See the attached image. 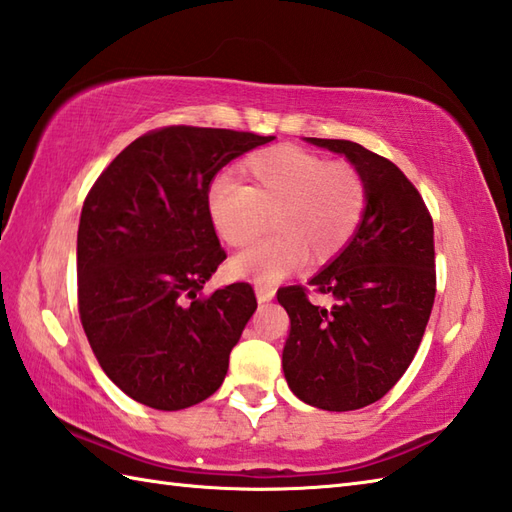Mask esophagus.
I'll return each mask as SVG.
<instances>
[{"mask_svg":"<svg viewBox=\"0 0 512 512\" xmlns=\"http://www.w3.org/2000/svg\"><path fill=\"white\" fill-rule=\"evenodd\" d=\"M255 295H257L259 303H268L270 299L275 297V288L273 286H257L255 288Z\"/></svg>","mask_w":512,"mask_h":512,"instance_id":"obj_1","label":"esophagus"}]
</instances>
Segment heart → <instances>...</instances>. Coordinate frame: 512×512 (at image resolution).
Segmentation results:
<instances>
[{"label":"heart","mask_w":512,"mask_h":512,"mask_svg":"<svg viewBox=\"0 0 512 512\" xmlns=\"http://www.w3.org/2000/svg\"><path fill=\"white\" fill-rule=\"evenodd\" d=\"M244 184L215 178L206 215L228 246H246L262 233L270 213L273 235L231 259V273L275 284L312 262H328L354 237L367 206V184L347 162H328L308 149L279 145L244 162Z\"/></svg>","instance_id":"b5f03b06"}]
</instances>
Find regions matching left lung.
Returning <instances> with one entry per match:
<instances>
[{"instance_id": "obj_1", "label": "left lung", "mask_w": 512, "mask_h": 512, "mask_svg": "<svg viewBox=\"0 0 512 512\" xmlns=\"http://www.w3.org/2000/svg\"><path fill=\"white\" fill-rule=\"evenodd\" d=\"M303 140L345 156L367 206L354 237L308 281L332 308L312 306L301 286L277 292L290 317L281 365L299 400L354 411L383 398L418 352L436 299L433 222L394 162L352 140Z\"/></svg>"}]
</instances>
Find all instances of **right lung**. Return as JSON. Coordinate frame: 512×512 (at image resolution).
<instances>
[{"instance_id": "add662e5", "label": "right lung", "mask_w": 512, "mask_h": 512, "mask_svg": "<svg viewBox=\"0 0 512 512\" xmlns=\"http://www.w3.org/2000/svg\"><path fill=\"white\" fill-rule=\"evenodd\" d=\"M275 136L165 127L136 138L85 198L76 273L92 352L140 405L178 411L213 396L257 310L248 284L200 290L226 253L206 215L213 178Z\"/></svg>"}]
</instances>
